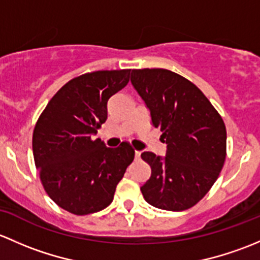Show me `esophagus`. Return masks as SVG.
I'll return each mask as SVG.
<instances>
[{"mask_svg":"<svg viewBox=\"0 0 260 260\" xmlns=\"http://www.w3.org/2000/svg\"><path fill=\"white\" fill-rule=\"evenodd\" d=\"M140 155H141V151H139V150H135V159L136 160L140 159Z\"/></svg>","mask_w":260,"mask_h":260,"instance_id":"1","label":"esophagus"}]
</instances>
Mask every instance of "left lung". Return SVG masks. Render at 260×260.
Listing matches in <instances>:
<instances>
[{
	"label": "left lung",
	"mask_w": 260,
	"mask_h": 260,
	"mask_svg": "<svg viewBox=\"0 0 260 260\" xmlns=\"http://www.w3.org/2000/svg\"><path fill=\"white\" fill-rule=\"evenodd\" d=\"M131 84L168 145L164 157L141 154L151 168L150 179L140 188L144 199L159 209H189L205 197L223 169L225 124L200 89L175 72L133 70Z\"/></svg>",
	"instance_id": "8db88e82"
}]
</instances>
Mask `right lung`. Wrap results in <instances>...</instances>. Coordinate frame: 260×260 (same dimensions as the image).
Segmentation results:
<instances>
[{"label": "right lung", "instance_id": "right-lung-1", "mask_svg": "<svg viewBox=\"0 0 260 260\" xmlns=\"http://www.w3.org/2000/svg\"><path fill=\"white\" fill-rule=\"evenodd\" d=\"M126 70L93 71L77 76L53 95L32 135L35 165L47 195L62 209L87 215L105 209L133 162L126 141L108 148L93 140L108 119V101L129 82Z\"/></svg>", "mask_w": 260, "mask_h": 260}]
</instances>
